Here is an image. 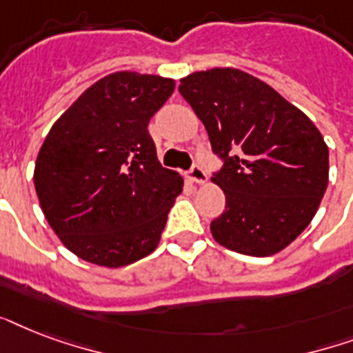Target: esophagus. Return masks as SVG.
Segmentation results:
<instances>
[{"label": "esophagus", "instance_id": "esophagus-1", "mask_svg": "<svg viewBox=\"0 0 353 353\" xmlns=\"http://www.w3.org/2000/svg\"><path fill=\"white\" fill-rule=\"evenodd\" d=\"M188 174H190V179H192L194 183H203L205 179H207V172H205L203 166L198 165V163H194Z\"/></svg>", "mask_w": 353, "mask_h": 353}]
</instances>
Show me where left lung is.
Listing matches in <instances>:
<instances>
[{
	"instance_id": "obj_1",
	"label": "left lung",
	"mask_w": 353,
	"mask_h": 353,
	"mask_svg": "<svg viewBox=\"0 0 353 353\" xmlns=\"http://www.w3.org/2000/svg\"><path fill=\"white\" fill-rule=\"evenodd\" d=\"M221 161L212 181L225 212L214 240L249 256H271L301 234L328 187V146L304 113L240 69H209L181 80Z\"/></svg>"
}]
</instances>
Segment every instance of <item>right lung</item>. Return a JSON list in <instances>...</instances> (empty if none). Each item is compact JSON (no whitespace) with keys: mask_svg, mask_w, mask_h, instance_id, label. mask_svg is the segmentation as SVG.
Returning a JSON list of instances; mask_svg holds the SVG:
<instances>
[{"mask_svg":"<svg viewBox=\"0 0 353 353\" xmlns=\"http://www.w3.org/2000/svg\"><path fill=\"white\" fill-rule=\"evenodd\" d=\"M174 88L155 74H108L47 133L36 194L52 231L85 262L121 268L159 243L183 177L161 166L148 122Z\"/></svg>","mask_w":353,"mask_h":353,"instance_id":"add662e5","label":"right lung"}]
</instances>
